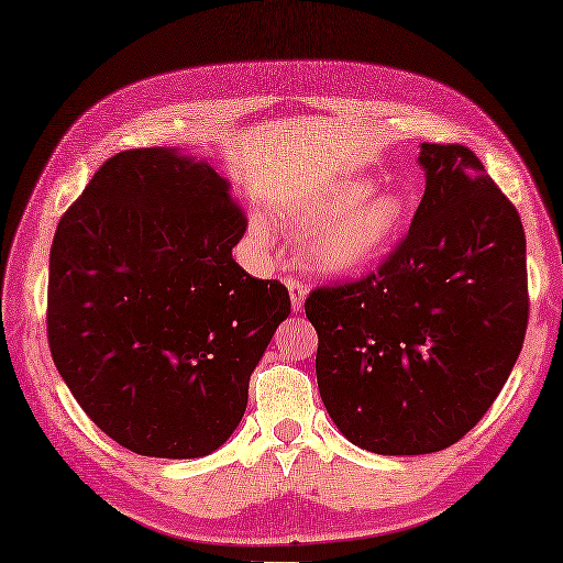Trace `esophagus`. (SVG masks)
I'll return each instance as SVG.
<instances>
[{
    "label": "esophagus",
    "instance_id": "1",
    "mask_svg": "<svg viewBox=\"0 0 563 563\" xmlns=\"http://www.w3.org/2000/svg\"><path fill=\"white\" fill-rule=\"evenodd\" d=\"M285 285H287V290H290V299H292V309L295 311H299L301 307H305V299H307V285L301 283V280H297V278H287L285 280Z\"/></svg>",
    "mask_w": 563,
    "mask_h": 563
}]
</instances>
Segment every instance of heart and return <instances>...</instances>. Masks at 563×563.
I'll return each instance as SVG.
<instances>
[{
	"label": "heart",
	"mask_w": 563,
	"mask_h": 563,
	"mask_svg": "<svg viewBox=\"0 0 563 563\" xmlns=\"http://www.w3.org/2000/svg\"><path fill=\"white\" fill-rule=\"evenodd\" d=\"M371 190L368 180H342L297 211V225H313L305 250L316 268L335 276L356 273L376 264L397 242L411 216L407 195L395 190L371 195ZM252 233L258 242L266 240L262 223H254Z\"/></svg>",
	"instance_id": "obj_1"
}]
</instances>
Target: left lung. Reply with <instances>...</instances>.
<instances>
[{"label": "left lung", "mask_w": 563, "mask_h": 563, "mask_svg": "<svg viewBox=\"0 0 563 563\" xmlns=\"http://www.w3.org/2000/svg\"><path fill=\"white\" fill-rule=\"evenodd\" d=\"M409 233L364 278L305 301L330 419L376 454H430L493 407L528 328L526 233L464 144H423Z\"/></svg>", "instance_id": "1"}]
</instances>
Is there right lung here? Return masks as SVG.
Instances as JSON below:
<instances>
[{
	"mask_svg": "<svg viewBox=\"0 0 563 563\" xmlns=\"http://www.w3.org/2000/svg\"><path fill=\"white\" fill-rule=\"evenodd\" d=\"M247 216L176 150L107 158L49 252L47 338L92 423L142 456L195 459L233 435L290 295L238 266Z\"/></svg>",
	"mask_w": 563,
	"mask_h": 563,
	"instance_id": "1",
	"label": "right lung"
}]
</instances>
